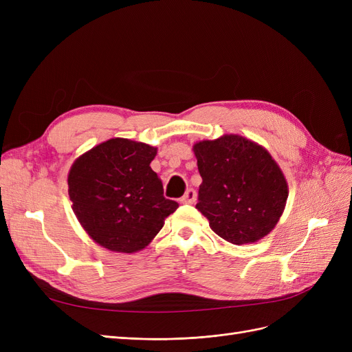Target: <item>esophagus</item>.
I'll use <instances>...</instances> for the list:
<instances>
[{
    "label": "esophagus",
    "instance_id": "obj_1",
    "mask_svg": "<svg viewBox=\"0 0 352 352\" xmlns=\"http://www.w3.org/2000/svg\"><path fill=\"white\" fill-rule=\"evenodd\" d=\"M179 201H180V204H194V202L197 201V192L194 189H188L185 195Z\"/></svg>",
    "mask_w": 352,
    "mask_h": 352
}]
</instances>
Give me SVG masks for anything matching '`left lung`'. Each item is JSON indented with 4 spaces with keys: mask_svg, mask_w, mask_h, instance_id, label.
Masks as SVG:
<instances>
[{
    "mask_svg": "<svg viewBox=\"0 0 352 352\" xmlns=\"http://www.w3.org/2000/svg\"><path fill=\"white\" fill-rule=\"evenodd\" d=\"M202 184L197 208L225 241L255 242L273 230L287 198L279 166L263 146L238 135L194 145Z\"/></svg>",
    "mask_w": 352,
    "mask_h": 352,
    "instance_id": "left-lung-1",
    "label": "left lung"
}]
</instances>
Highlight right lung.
<instances>
[{
  "label": "right lung",
  "instance_id": "1",
  "mask_svg": "<svg viewBox=\"0 0 352 352\" xmlns=\"http://www.w3.org/2000/svg\"><path fill=\"white\" fill-rule=\"evenodd\" d=\"M157 148L114 138L79 157L69 172L73 211L88 235L117 252L145 248L179 207L150 163Z\"/></svg>",
  "mask_w": 352,
  "mask_h": 352
}]
</instances>
